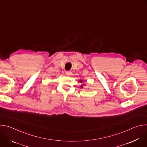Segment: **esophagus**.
<instances>
[{
	"label": "esophagus",
	"instance_id": "esophagus-1",
	"mask_svg": "<svg viewBox=\"0 0 147 147\" xmlns=\"http://www.w3.org/2000/svg\"><path fill=\"white\" fill-rule=\"evenodd\" d=\"M71 72H70V71H66V74L67 75V76H70V75H71Z\"/></svg>",
	"mask_w": 147,
	"mask_h": 147
}]
</instances>
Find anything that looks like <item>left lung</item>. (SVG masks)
I'll list each match as a JSON object with an SVG mask.
<instances>
[{
	"instance_id": "8db88e82",
	"label": "left lung",
	"mask_w": 147,
	"mask_h": 147,
	"mask_svg": "<svg viewBox=\"0 0 147 147\" xmlns=\"http://www.w3.org/2000/svg\"><path fill=\"white\" fill-rule=\"evenodd\" d=\"M80 82H82V80H80ZM82 87H82V86H81V88H82Z\"/></svg>"
}]
</instances>
